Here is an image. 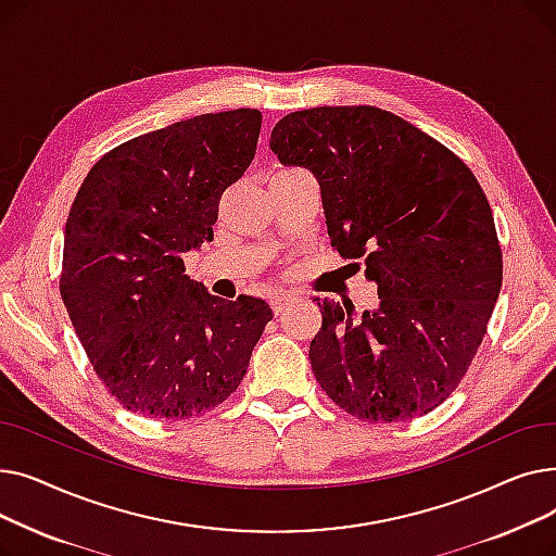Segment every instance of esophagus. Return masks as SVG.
Wrapping results in <instances>:
<instances>
[{
	"mask_svg": "<svg viewBox=\"0 0 556 556\" xmlns=\"http://www.w3.org/2000/svg\"><path fill=\"white\" fill-rule=\"evenodd\" d=\"M293 302H295V298H293V295H286V293H281V295H275V298L270 300V306H273L275 315H279L286 306H290Z\"/></svg>",
	"mask_w": 556,
	"mask_h": 556,
	"instance_id": "esophagus-1",
	"label": "esophagus"
}]
</instances>
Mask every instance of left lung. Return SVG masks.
I'll return each instance as SVG.
<instances>
[{
  "mask_svg": "<svg viewBox=\"0 0 556 556\" xmlns=\"http://www.w3.org/2000/svg\"><path fill=\"white\" fill-rule=\"evenodd\" d=\"M270 149L319 182L327 233L363 258L378 306L317 300V383L365 421H407L469 369L503 286V254L476 175L444 143L374 105L286 114ZM344 303V302H342Z\"/></svg>",
  "mask_w": 556,
  "mask_h": 556,
  "instance_id": "1",
  "label": "left lung"
}]
</instances>
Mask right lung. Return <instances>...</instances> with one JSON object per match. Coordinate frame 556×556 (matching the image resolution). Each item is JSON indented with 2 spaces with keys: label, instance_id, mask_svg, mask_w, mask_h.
I'll return each instance as SVG.
<instances>
[{
  "label": "right lung",
  "instance_id": "right-lung-1",
  "mask_svg": "<svg viewBox=\"0 0 556 556\" xmlns=\"http://www.w3.org/2000/svg\"><path fill=\"white\" fill-rule=\"evenodd\" d=\"M258 132V110L200 114L116 146L76 193L61 295L97 376L135 415L212 410L239 388L273 319L258 298L207 293L182 261L214 241L218 200Z\"/></svg>",
  "mask_w": 556,
  "mask_h": 556
}]
</instances>
